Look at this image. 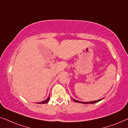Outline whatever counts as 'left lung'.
<instances>
[{
  "instance_id": "1",
  "label": "left lung",
  "mask_w": 128,
  "mask_h": 128,
  "mask_svg": "<svg viewBox=\"0 0 128 128\" xmlns=\"http://www.w3.org/2000/svg\"><path fill=\"white\" fill-rule=\"evenodd\" d=\"M103 98L102 99H100V100H97V101H91V102H82V101H77V100H74V99H73V101L74 102H78V103H81V104H94V103H96L100 101L101 100H102Z\"/></svg>"
}]
</instances>
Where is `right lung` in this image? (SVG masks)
I'll return each instance as SVG.
<instances>
[{
  "label": "right lung",
  "instance_id": "add662e5",
  "mask_svg": "<svg viewBox=\"0 0 128 128\" xmlns=\"http://www.w3.org/2000/svg\"><path fill=\"white\" fill-rule=\"evenodd\" d=\"M49 100H50V96L48 97V98L47 99V100H46L45 101H42V102H39L38 104H46V103H47L49 101Z\"/></svg>",
  "mask_w": 128,
  "mask_h": 128
}]
</instances>
